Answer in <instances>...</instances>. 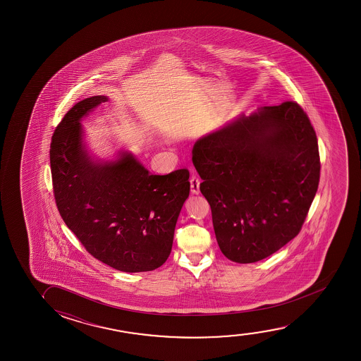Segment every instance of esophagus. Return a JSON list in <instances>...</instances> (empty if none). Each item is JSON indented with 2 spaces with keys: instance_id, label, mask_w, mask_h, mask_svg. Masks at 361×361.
Segmentation results:
<instances>
[{
  "instance_id": "1",
  "label": "esophagus",
  "mask_w": 361,
  "mask_h": 361,
  "mask_svg": "<svg viewBox=\"0 0 361 361\" xmlns=\"http://www.w3.org/2000/svg\"><path fill=\"white\" fill-rule=\"evenodd\" d=\"M190 183H191V192L195 193V195H198V193H200V183H201V180H200L196 175H192L191 180H190Z\"/></svg>"
}]
</instances>
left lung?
Returning <instances> with one entry per match:
<instances>
[{"mask_svg": "<svg viewBox=\"0 0 361 361\" xmlns=\"http://www.w3.org/2000/svg\"><path fill=\"white\" fill-rule=\"evenodd\" d=\"M192 163L224 257L250 264L296 237L319 183L314 129L292 101L239 114L195 143Z\"/></svg>", "mask_w": 361, "mask_h": 361, "instance_id": "left-lung-1", "label": "left lung"}]
</instances>
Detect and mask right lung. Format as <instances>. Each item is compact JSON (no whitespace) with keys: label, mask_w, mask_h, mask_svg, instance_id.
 I'll return each mask as SVG.
<instances>
[{"label":"right lung","mask_w":361,"mask_h":361,"mask_svg":"<svg viewBox=\"0 0 361 361\" xmlns=\"http://www.w3.org/2000/svg\"><path fill=\"white\" fill-rule=\"evenodd\" d=\"M107 101L104 94L80 101L55 129L50 144L55 201L92 257L119 271H152L171 252L190 173L153 175L123 149L112 158L92 154L81 122Z\"/></svg>","instance_id":"obj_1"}]
</instances>
